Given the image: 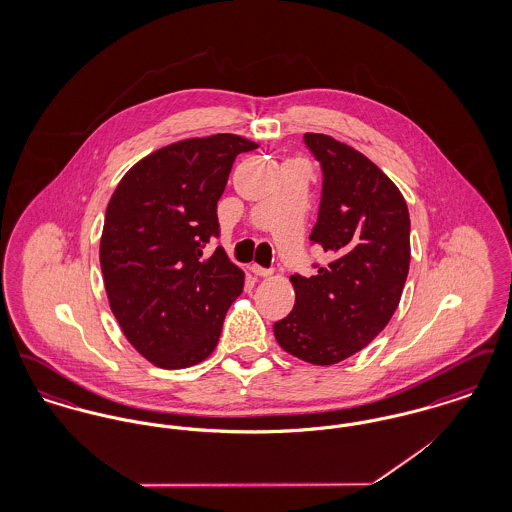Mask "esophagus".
Here are the masks:
<instances>
[{
	"instance_id": "1",
	"label": "esophagus",
	"mask_w": 512,
	"mask_h": 512,
	"mask_svg": "<svg viewBox=\"0 0 512 512\" xmlns=\"http://www.w3.org/2000/svg\"><path fill=\"white\" fill-rule=\"evenodd\" d=\"M251 272L257 274V276H270L272 274V268H263L259 265H251Z\"/></svg>"
}]
</instances>
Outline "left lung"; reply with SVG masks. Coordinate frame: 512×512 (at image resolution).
I'll use <instances>...</instances> for the list:
<instances>
[{"label": "left lung", "instance_id": "obj_1", "mask_svg": "<svg viewBox=\"0 0 512 512\" xmlns=\"http://www.w3.org/2000/svg\"><path fill=\"white\" fill-rule=\"evenodd\" d=\"M322 169L311 242L332 261L315 276L293 274L295 305L274 322L284 351L311 365H336L361 351L393 317L411 263L405 197L361 151L307 132Z\"/></svg>", "mask_w": 512, "mask_h": 512}]
</instances>
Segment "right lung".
Listing matches in <instances>:
<instances>
[{
  "mask_svg": "<svg viewBox=\"0 0 512 512\" xmlns=\"http://www.w3.org/2000/svg\"><path fill=\"white\" fill-rule=\"evenodd\" d=\"M257 144L236 134L161 147L122 176L111 195L99 263L111 311L132 347L159 368H188L217 347L244 272L219 236L217 203L234 159Z\"/></svg>",
  "mask_w": 512,
  "mask_h": 512,
  "instance_id": "right-lung-1",
  "label": "right lung"
}]
</instances>
